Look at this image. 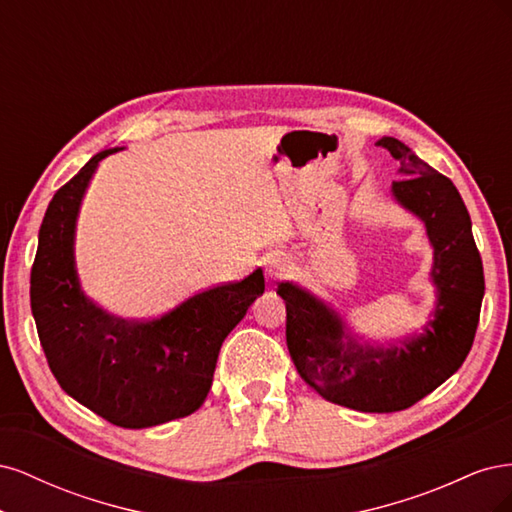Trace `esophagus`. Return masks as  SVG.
<instances>
[{"mask_svg":"<svg viewBox=\"0 0 512 512\" xmlns=\"http://www.w3.org/2000/svg\"><path fill=\"white\" fill-rule=\"evenodd\" d=\"M290 271V262L284 256H271L267 260V275L269 280H280L282 275Z\"/></svg>","mask_w":512,"mask_h":512,"instance_id":"esophagus-1","label":"esophagus"}]
</instances>
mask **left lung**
Returning a JSON list of instances; mask_svg holds the SVG:
<instances>
[{
  "mask_svg": "<svg viewBox=\"0 0 512 512\" xmlns=\"http://www.w3.org/2000/svg\"><path fill=\"white\" fill-rule=\"evenodd\" d=\"M391 151L404 179L393 181L397 203L427 228L433 245L431 280L438 290L423 333L397 346L359 344L346 322L312 292L277 286L286 303V344L301 378L333 404L359 412H399L451 378L472 348L485 294L483 260L470 213L453 181L433 170L397 138L376 143Z\"/></svg>",
  "mask_w": 512,
  "mask_h": 512,
  "instance_id": "1",
  "label": "left lung"
}]
</instances>
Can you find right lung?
I'll list each match as a JSON object with an SVG mask.
<instances>
[{
	"label": "right lung",
	"instance_id": "add662e5",
	"mask_svg": "<svg viewBox=\"0 0 512 512\" xmlns=\"http://www.w3.org/2000/svg\"><path fill=\"white\" fill-rule=\"evenodd\" d=\"M115 151L96 153L55 192L40 226L29 299L61 389L108 423L143 429L203 406L222 342L265 292V275L256 269L149 320H123L89 301L74 265L76 215L91 175Z\"/></svg>",
	"mask_w": 512,
	"mask_h": 512
}]
</instances>
